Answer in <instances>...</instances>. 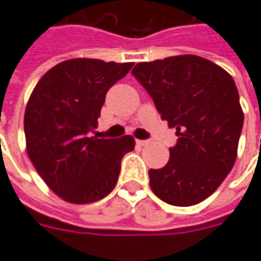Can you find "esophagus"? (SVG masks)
Segmentation results:
<instances>
[{
    "label": "esophagus",
    "mask_w": 261,
    "mask_h": 261,
    "mask_svg": "<svg viewBox=\"0 0 261 261\" xmlns=\"http://www.w3.org/2000/svg\"><path fill=\"white\" fill-rule=\"evenodd\" d=\"M148 143H150L148 140H137V144L139 146H147Z\"/></svg>",
    "instance_id": "obj_1"
}]
</instances>
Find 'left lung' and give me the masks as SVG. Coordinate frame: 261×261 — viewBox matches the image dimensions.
<instances>
[{
    "label": "left lung",
    "mask_w": 261,
    "mask_h": 261,
    "mask_svg": "<svg viewBox=\"0 0 261 261\" xmlns=\"http://www.w3.org/2000/svg\"><path fill=\"white\" fill-rule=\"evenodd\" d=\"M131 73L177 136L166 166L148 170L151 191L175 206L202 202L237 158L244 114L234 79L195 55L137 63Z\"/></svg>",
    "instance_id": "left-lung-1"
}]
</instances>
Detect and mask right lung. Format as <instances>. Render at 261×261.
<instances>
[{
    "mask_svg": "<svg viewBox=\"0 0 261 261\" xmlns=\"http://www.w3.org/2000/svg\"><path fill=\"white\" fill-rule=\"evenodd\" d=\"M133 63L70 59L39 81L24 114L27 153L41 179L70 203L102 199L117 185L121 160L134 139H98L95 133L108 89Z\"/></svg>",
    "mask_w": 261,
    "mask_h": 261,
    "instance_id": "right-lung-1",
    "label": "right lung"
}]
</instances>
